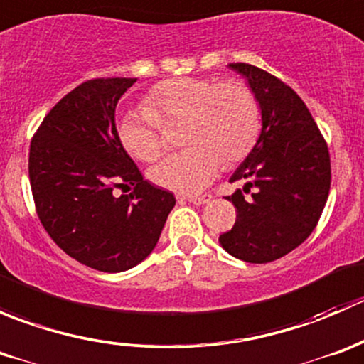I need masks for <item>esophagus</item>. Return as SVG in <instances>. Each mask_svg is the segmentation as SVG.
<instances>
[{"mask_svg": "<svg viewBox=\"0 0 364 364\" xmlns=\"http://www.w3.org/2000/svg\"><path fill=\"white\" fill-rule=\"evenodd\" d=\"M211 199H213V197L209 196V193H205V196H188V197H185V200H188V203H192L196 205L208 204Z\"/></svg>", "mask_w": 364, "mask_h": 364, "instance_id": "1", "label": "esophagus"}]
</instances>
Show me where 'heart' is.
I'll return each instance as SVG.
<instances>
[{
    "instance_id": "obj_1",
    "label": "heart",
    "mask_w": 364,
    "mask_h": 364,
    "mask_svg": "<svg viewBox=\"0 0 364 364\" xmlns=\"http://www.w3.org/2000/svg\"><path fill=\"white\" fill-rule=\"evenodd\" d=\"M144 105L123 114L119 141L137 160L153 161L164 151L161 124L185 119L183 142L190 148L165 156L149 172L156 185L179 193L204 190L223 160L245 159L259 135V102L241 80L176 77L149 90Z\"/></svg>"
}]
</instances>
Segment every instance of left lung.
I'll return each instance as SVG.
<instances>
[{
  "label": "left lung",
  "mask_w": 364,
  "mask_h": 364,
  "mask_svg": "<svg viewBox=\"0 0 364 364\" xmlns=\"http://www.w3.org/2000/svg\"><path fill=\"white\" fill-rule=\"evenodd\" d=\"M229 68L247 77L262 116L255 146L230 181L247 179L243 191L227 200L236 208V223L218 237L223 250L252 264L287 255L311 234L331 186L328 144L304 102L291 86L248 63Z\"/></svg>",
  "instance_id": "8db88e82"
}]
</instances>
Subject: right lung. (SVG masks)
<instances>
[{
	"instance_id": "1",
	"label": "right lung",
	"mask_w": 364,
	"mask_h": 364,
	"mask_svg": "<svg viewBox=\"0 0 364 364\" xmlns=\"http://www.w3.org/2000/svg\"><path fill=\"white\" fill-rule=\"evenodd\" d=\"M137 79L86 80L43 117L29 148L36 213L54 243L84 266L119 273L159 243L176 199L142 178L116 130V105ZM134 184L116 198L113 188Z\"/></svg>"
}]
</instances>
